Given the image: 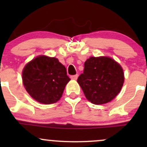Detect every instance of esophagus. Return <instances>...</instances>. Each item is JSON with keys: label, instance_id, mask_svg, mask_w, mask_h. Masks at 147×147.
I'll list each match as a JSON object with an SVG mask.
<instances>
[{"label": "esophagus", "instance_id": "1", "mask_svg": "<svg viewBox=\"0 0 147 147\" xmlns=\"http://www.w3.org/2000/svg\"><path fill=\"white\" fill-rule=\"evenodd\" d=\"M71 77L72 79H74V80H76V79H77V77H78V75H77H77H72V76H71V77Z\"/></svg>", "mask_w": 147, "mask_h": 147}]
</instances>
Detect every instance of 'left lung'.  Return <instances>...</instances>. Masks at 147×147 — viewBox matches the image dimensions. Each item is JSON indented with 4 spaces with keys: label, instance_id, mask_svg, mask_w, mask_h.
<instances>
[{
    "label": "left lung",
    "instance_id": "left-lung-1",
    "mask_svg": "<svg viewBox=\"0 0 147 147\" xmlns=\"http://www.w3.org/2000/svg\"><path fill=\"white\" fill-rule=\"evenodd\" d=\"M124 82L121 65L108 57L88 59L84 72L77 79L86 99L97 105L113 100L120 92Z\"/></svg>",
    "mask_w": 147,
    "mask_h": 147
}]
</instances>
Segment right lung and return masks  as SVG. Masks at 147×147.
Masks as SVG:
<instances>
[{"label": "right lung", "mask_w": 147, "mask_h": 147, "mask_svg": "<svg viewBox=\"0 0 147 147\" xmlns=\"http://www.w3.org/2000/svg\"><path fill=\"white\" fill-rule=\"evenodd\" d=\"M25 90L34 99L45 104L61 97L70 79L66 68L55 57L41 55L27 63L22 73Z\"/></svg>", "instance_id": "obj_1"}]
</instances>
